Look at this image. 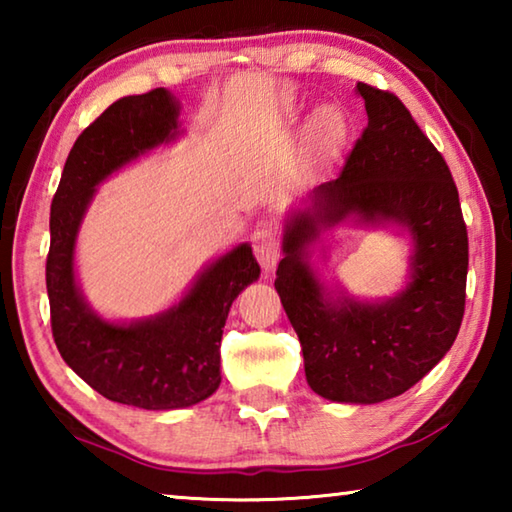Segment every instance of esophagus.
<instances>
[{"mask_svg":"<svg viewBox=\"0 0 512 512\" xmlns=\"http://www.w3.org/2000/svg\"><path fill=\"white\" fill-rule=\"evenodd\" d=\"M253 250H255V257H257L259 266H262L266 273H271L275 264L280 262V241H277L275 230L268 228V225L255 230Z\"/></svg>","mask_w":512,"mask_h":512,"instance_id":"esophagus-1","label":"esophagus"}]
</instances>
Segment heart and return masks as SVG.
Returning a JSON list of instances; mask_svg holds the SVG:
<instances>
[{
    "mask_svg": "<svg viewBox=\"0 0 512 512\" xmlns=\"http://www.w3.org/2000/svg\"><path fill=\"white\" fill-rule=\"evenodd\" d=\"M311 128H314L318 135L334 140V137H339L343 133V117H341V112L336 110L334 106H320V108H316L314 115H311Z\"/></svg>",
    "mask_w": 512,
    "mask_h": 512,
    "instance_id": "obj_1",
    "label": "heart"
}]
</instances>
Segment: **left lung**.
<instances>
[{"instance_id": "obj_1", "label": "left lung", "mask_w": 512, "mask_h": 512, "mask_svg": "<svg viewBox=\"0 0 512 512\" xmlns=\"http://www.w3.org/2000/svg\"><path fill=\"white\" fill-rule=\"evenodd\" d=\"M357 94L366 131L341 176L287 214L275 289L300 339L311 391L377 404L409 391L454 345L465 311L467 230L447 162L404 103L366 83H357ZM350 215L412 239L410 280L393 299L359 301L310 266V246Z\"/></svg>"}]
</instances>
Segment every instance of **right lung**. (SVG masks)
Wrapping results in <instances>:
<instances>
[{
	"label": "right lung",
	"mask_w": 512,
	"mask_h": 512,
	"mask_svg": "<svg viewBox=\"0 0 512 512\" xmlns=\"http://www.w3.org/2000/svg\"><path fill=\"white\" fill-rule=\"evenodd\" d=\"M180 103L158 88L101 112L67 155L51 201L47 293L60 357L94 391L146 411L194 406L221 384V336L232 302L259 277L250 244L207 264L176 305L112 323L94 311L74 271L76 237L97 187L140 155L180 135Z\"/></svg>",
	"instance_id": "1"
}]
</instances>
